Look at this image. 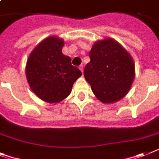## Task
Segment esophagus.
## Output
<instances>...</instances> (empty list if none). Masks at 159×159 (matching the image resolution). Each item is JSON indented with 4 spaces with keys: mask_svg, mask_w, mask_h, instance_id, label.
Returning <instances> with one entry per match:
<instances>
[{
    "mask_svg": "<svg viewBox=\"0 0 159 159\" xmlns=\"http://www.w3.org/2000/svg\"><path fill=\"white\" fill-rule=\"evenodd\" d=\"M79 68H80V70L82 71V73L84 72V65H80V66H79Z\"/></svg>",
    "mask_w": 159,
    "mask_h": 159,
    "instance_id": "1",
    "label": "esophagus"
}]
</instances>
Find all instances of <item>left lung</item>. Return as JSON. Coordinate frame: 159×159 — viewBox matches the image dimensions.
I'll use <instances>...</instances> for the list:
<instances>
[{
  "label": "left lung",
  "mask_w": 159,
  "mask_h": 159,
  "mask_svg": "<svg viewBox=\"0 0 159 159\" xmlns=\"http://www.w3.org/2000/svg\"><path fill=\"white\" fill-rule=\"evenodd\" d=\"M85 66V80L96 98L104 104L121 100L129 93L135 77V65L129 53L115 39L95 42Z\"/></svg>",
  "instance_id": "left-lung-1"
}]
</instances>
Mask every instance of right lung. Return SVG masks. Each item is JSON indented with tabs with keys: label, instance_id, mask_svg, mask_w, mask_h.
<instances>
[{
	"label": "right lung",
	"instance_id": "obj_1",
	"mask_svg": "<svg viewBox=\"0 0 159 159\" xmlns=\"http://www.w3.org/2000/svg\"><path fill=\"white\" fill-rule=\"evenodd\" d=\"M63 39L50 36L35 47L27 59L25 75L31 90L47 103H59L70 95L74 83L82 75L62 53Z\"/></svg>",
	"mask_w": 159,
	"mask_h": 159
}]
</instances>
